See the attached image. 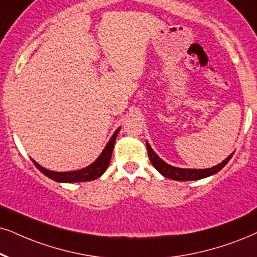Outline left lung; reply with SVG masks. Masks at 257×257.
Instances as JSON below:
<instances>
[{"instance_id":"8db88e82","label":"left lung","mask_w":257,"mask_h":257,"mask_svg":"<svg viewBox=\"0 0 257 257\" xmlns=\"http://www.w3.org/2000/svg\"><path fill=\"white\" fill-rule=\"evenodd\" d=\"M146 145H147V151H148V157L149 160H151L152 165L157 170L160 172V173L164 175V177L168 178V179L177 180V181H190V180H199L203 179V178L210 177V175L216 174L217 172H219L222 168L228 164L230 159L233 155L230 154L225 160L220 162V164L217 165V166H213L211 168H205V170H196V168H179L171 166L162 160L161 158H159V155L153 151L151 145L146 141Z\"/></svg>"}]
</instances>
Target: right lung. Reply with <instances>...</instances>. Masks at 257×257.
<instances>
[{
	"label": "right lung",
	"instance_id": "1",
	"mask_svg": "<svg viewBox=\"0 0 257 257\" xmlns=\"http://www.w3.org/2000/svg\"><path fill=\"white\" fill-rule=\"evenodd\" d=\"M119 129L121 128H118L117 131L113 133V135L110 138L109 142L106 144L105 148L103 149V152L100 153L99 157L97 158L92 164L89 165V166L85 168H82V170L72 172H54L46 170L45 167L40 166V165H39L37 161H34L33 159H32V161H33V164L37 166V168L41 172V173H44L52 180L58 181V183H80V181L95 180L104 173L105 170L109 166L110 159H111L112 154V149L113 146H115V141L116 138H117Z\"/></svg>",
	"mask_w": 257,
	"mask_h": 257
}]
</instances>
